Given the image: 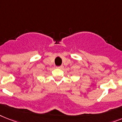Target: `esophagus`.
I'll return each mask as SVG.
<instances>
[{"instance_id":"obj_1","label":"esophagus","mask_w":122,"mask_h":122,"mask_svg":"<svg viewBox=\"0 0 122 122\" xmlns=\"http://www.w3.org/2000/svg\"><path fill=\"white\" fill-rule=\"evenodd\" d=\"M57 68H60V69H63V65H60V66H59V67H57Z\"/></svg>"}]
</instances>
